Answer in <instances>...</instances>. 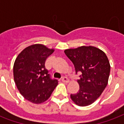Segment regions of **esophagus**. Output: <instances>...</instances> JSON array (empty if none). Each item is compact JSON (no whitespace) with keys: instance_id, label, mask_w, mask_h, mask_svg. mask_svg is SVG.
Segmentation results:
<instances>
[{"instance_id":"34e87169","label":"esophagus","mask_w":124,"mask_h":124,"mask_svg":"<svg viewBox=\"0 0 124 124\" xmlns=\"http://www.w3.org/2000/svg\"><path fill=\"white\" fill-rule=\"evenodd\" d=\"M62 82H64V83H68L69 82V80H68V78H66V77H63L62 78Z\"/></svg>"}]
</instances>
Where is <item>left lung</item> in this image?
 <instances>
[{
	"label": "left lung",
	"mask_w": 124,
	"mask_h": 124,
	"mask_svg": "<svg viewBox=\"0 0 124 124\" xmlns=\"http://www.w3.org/2000/svg\"><path fill=\"white\" fill-rule=\"evenodd\" d=\"M64 52L74 65L76 74H81L77 80L80 89L70 98L79 106H89L100 96L108 84L110 72L108 58L102 50L92 46L66 49Z\"/></svg>",
	"instance_id": "left-lung-1"
}]
</instances>
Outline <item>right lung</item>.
<instances>
[{"mask_svg": "<svg viewBox=\"0 0 124 124\" xmlns=\"http://www.w3.org/2000/svg\"><path fill=\"white\" fill-rule=\"evenodd\" d=\"M54 52L40 44L26 47L18 55L13 66L14 80L23 96L34 104H42L50 97L58 85L45 68L47 58Z\"/></svg>", "mask_w": 124, "mask_h": 124, "instance_id": "obj_1", "label": "right lung"}]
</instances>
